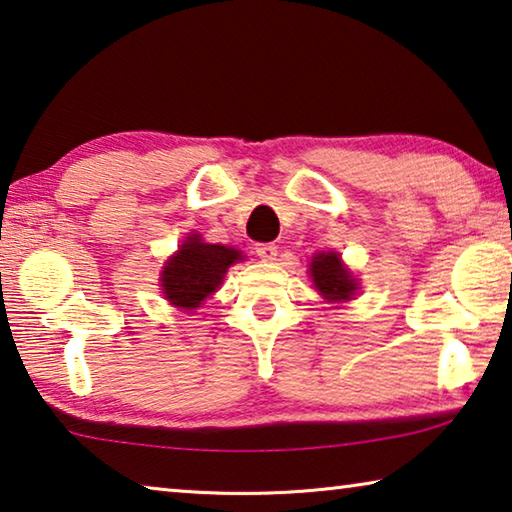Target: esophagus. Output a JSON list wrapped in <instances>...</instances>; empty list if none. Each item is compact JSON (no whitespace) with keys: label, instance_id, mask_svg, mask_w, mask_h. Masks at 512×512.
Returning <instances> with one entry per match:
<instances>
[{"label":"esophagus","instance_id":"esophagus-1","mask_svg":"<svg viewBox=\"0 0 512 512\" xmlns=\"http://www.w3.org/2000/svg\"><path fill=\"white\" fill-rule=\"evenodd\" d=\"M255 253L257 257H262L264 262H273V259L278 257V246H275V243H257Z\"/></svg>","mask_w":512,"mask_h":512}]
</instances>
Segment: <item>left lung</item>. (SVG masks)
<instances>
[{"instance_id":"8db88e82","label":"left lung","mask_w":512,"mask_h":512,"mask_svg":"<svg viewBox=\"0 0 512 512\" xmlns=\"http://www.w3.org/2000/svg\"><path fill=\"white\" fill-rule=\"evenodd\" d=\"M314 287L328 300H351L355 294V278L346 271L342 259L335 253H319L310 264Z\"/></svg>"}]
</instances>
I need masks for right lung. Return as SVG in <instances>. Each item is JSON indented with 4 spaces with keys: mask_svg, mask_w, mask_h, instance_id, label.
<instances>
[{
    "mask_svg": "<svg viewBox=\"0 0 512 512\" xmlns=\"http://www.w3.org/2000/svg\"><path fill=\"white\" fill-rule=\"evenodd\" d=\"M241 259V253L216 243H202L191 234L175 257L168 259L161 273V287L170 303L184 310H196L216 287L221 285L227 266Z\"/></svg>",
    "mask_w": 512,
    "mask_h": 512,
    "instance_id": "add662e5",
    "label": "right lung"
}]
</instances>
